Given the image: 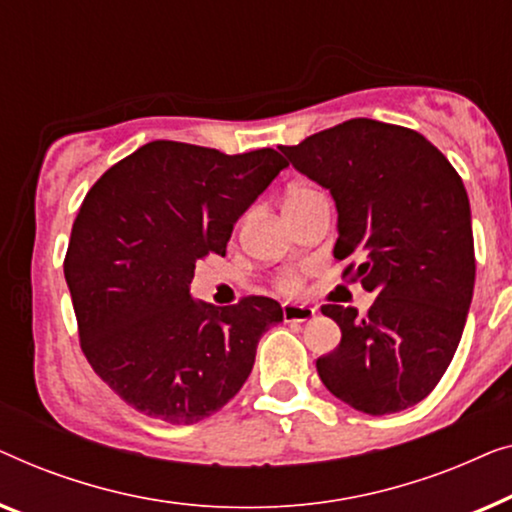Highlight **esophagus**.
<instances>
[{"label": "esophagus", "mask_w": 512, "mask_h": 512, "mask_svg": "<svg viewBox=\"0 0 512 512\" xmlns=\"http://www.w3.org/2000/svg\"><path fill=\"white\" fill-rule=\"evenodd\" d=\"M315 318V308L308 304H297V301H287L283 304V320L285 322H306Z\"/></svg>", "instance_id": "esophagus-1"}]
</instances>
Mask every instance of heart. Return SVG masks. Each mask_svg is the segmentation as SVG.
<instances>
[{"instance_id":"heart-1","label":"heart","mask_w":512,"mask_h":512,"mask_svg":"<svg viewBox=\"0 0 512 512\" xmlns=\"http://www.w3.org/2000/svg\"><path fill=\"white\" fill-rule=\"evenodd\" d=\"M318 190L311 185H304V183H297L292 187H287L285 197H283V213H290L292 208H297L304 204V201L318 197ZM280 290L283 292H297L299 290V276L297 273H290V276H285L283 280H280Z\"/></svg>"}]
</instances>
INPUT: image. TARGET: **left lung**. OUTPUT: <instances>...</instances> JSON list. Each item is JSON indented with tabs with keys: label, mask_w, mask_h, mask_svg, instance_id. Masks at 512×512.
I'll use <instances>...</instances> for the list:
<instances>
[{
	"label": "left lung",
	"mask_w": 512,
	"mask_h": 512,
	"mask_svg": "<svg viewBox=\"0 0 512 512\" xmlns=\"http://www.w3.org/2000/svg\"><path fill=\"white\" fill-rule=\"evenodd\" d=\"M280 153L329 190L338 213L334 257L359 259L352 276L378 294L366 318L352 306H322L341 327V343L315 362L320 380L366 415L415 406L455 357L473 299L462 178L422 134L369 118L280 146Z\"/></svg>",
	"instance_id": "8db88e82"
}]
</instances>
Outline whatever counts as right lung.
<instances>
[{
  "label": "right lung",
  "instance_id": "1",
  "mask_svg": "<svg viewBox=\"0 0 512 512\" xmlns=\"http://www.w3.org/2000/svg\"><path fill=\"white\" fill-rule=\"evenodd\" d=\"M287 167L273 148L225 155L153 141L85 197L64 259L81 348L99 378L148 417L192 424L236 397L276 299L194 301V262L225 255L236 220Z\"/></svg>",
  "mask_w": 512,
  "mask_h": 512
}]
</instances>
